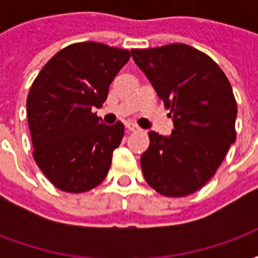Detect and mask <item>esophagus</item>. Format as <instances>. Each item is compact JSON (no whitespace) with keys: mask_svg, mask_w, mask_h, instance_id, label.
<instances>
[{"mask_svg":"<svg viewBox=\"0 0 258 258\" xmlns=\"http://www.w3.org/2000/svg\"><path fill=\"white\" fill-rule=\"evenodd\" d=\"M125 127H127V130H128V131H133V133H135V131H140V127H137V125L133 123H128L127 125H125Z\"/></svg>","mask_w":258,"mask_h":258,"instance_id":"1","label":"esophagus"}]
</instances>
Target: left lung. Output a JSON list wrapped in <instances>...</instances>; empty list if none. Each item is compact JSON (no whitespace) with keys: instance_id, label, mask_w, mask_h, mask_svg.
Here are the masks:
<instances>
[{"instance_id":"left-lung-1","label":"left lung","mask_w":258,"mask_h":258,"mask_svg":"<svg viewBox=\"0 0 258 258\" xmlns=\"http://www.w3.org/2000/svg\"><path fill=\"white\" fill-rule=\"evenodd\" d=\"M131 53L174 124L168 137L149 133L151 145L141 156L144 177L164 196L194 194L210 181L236 140L232 87L210 56L185 44Z\"/></svg>"}]
</instances>
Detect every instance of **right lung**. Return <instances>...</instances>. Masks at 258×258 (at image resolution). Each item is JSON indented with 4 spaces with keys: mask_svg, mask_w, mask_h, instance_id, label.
<instances>
[{
    "mask_svg": "<svg viewBox=\"0 0 258 258\" xmlns=\"http://www.w3.org/2000/svg\"><path fill=\"white\" fill-rule=\"evenodd\" d=\"M131 52L101 42L72 44L41 69L27 96L33 156L58 189L81 194L107 175L124 124H102L92 109L106 101L109 87Z\"/></svg>",
    "mask_w": 258,
    "mask_h": 258,
    "instance_id": "1",
    "label": "right lung"
}]
</instances>
